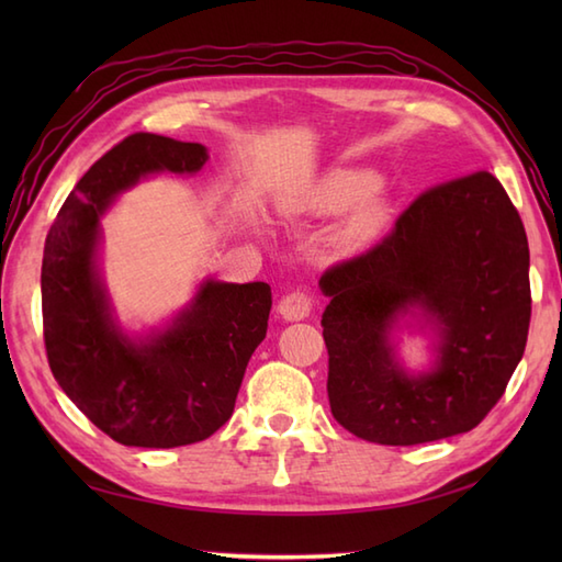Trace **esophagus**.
I'll return each instance as SVG.
<instances>
[{
  "mask_svg": "<svg viewBox=\"0 0 562 562\" xmlns=\"http://www.w3.org/2000/svg\"><path fill=\"white\" fill-rule=\"evenodd\" d=\"M278 308H280V314H282L284 321H302V318L312 314L314 296L302 292V290H296V292L284 294Z\"/></svg>",
  "mask_w": 562,
  "mask_h": 562,
  "instance_id": "esophagus-1",
  "label": "esophagus"
}]
</instances>
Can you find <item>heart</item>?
I'll return each instance as SVG.
<instances>
[{
	"label": "heart",
	"instance_id": "1",
	"mask_svg": "<svg viewBox=\"0 0 562 562\" xmlns=\"http://www.w3.org/2000/svg\"><path fill=\"white\" fill-rule=\"evenodd\" d=\"M376 188V176L369 171H336L324 178L308 205L316 212H340L356 205L338 232L336 244L340 248H360L381 232L386 222V207L376 195H369Z\"/></svg>",
	"mask_w": 562,
	"mask_h": 562
}]
</instances>
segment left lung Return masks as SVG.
<instances>
[{"label":"left lung","mask_w":562,"mask_h":562,"mask_svg":"<svg viewBox=\"0 0 562 562\" xmlns=\"http://www.w3.org/2000/svg\"><path fill=\"white\" fill-rule=\"evenodd\" d=\"M330 413L348 432L391 447L469 432L503 398L527 348L529 241L493 173L427 188L364 254L321 274ZM420 303L440 326V362L413 380L387 330Z\"/></svg>","instance_id":"1"}]
</instances>
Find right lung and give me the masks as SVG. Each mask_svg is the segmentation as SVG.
<instances>
[{"instance_id":"obj_1","label":"right lung","mask_w":562,"mask_h":562,"mask_svg":"<svg viewBox=\"0 0 562 562\" xmlns=\"http://www.w3.org/2000/svg\"><path fill=\"white\" fill-rule=\"evenodd\" d=\"M198 142L135 133L79 178L47 232L41 270L47 364L71 403L125 447L195 445L229 420L250 355L266 338L270 284L205 282L193 306L149 342L115 328L93 266L99 220L154 171L195 173Z\"/></svg>"}]
</instances>
